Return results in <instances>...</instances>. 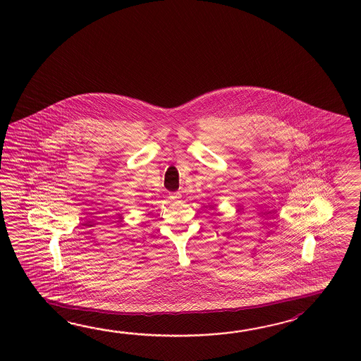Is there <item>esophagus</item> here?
Here are the masks:
<instances>
[{
    "label": "esophagus",
    "mask_w": 361,
    "mask_h": 361,
    "mask_svg": "<svg viewBox=\"0 0 361 361\" xmlns=\"http://www.w3.org/2000/svg\"><path fill=\"white\" fill-rule=\"evenodd\" d=\"M169 199L171 201H177L180 199V193H170Z\"/></svg>",
    "instance_id": "obj_1"
}]
</instances>
